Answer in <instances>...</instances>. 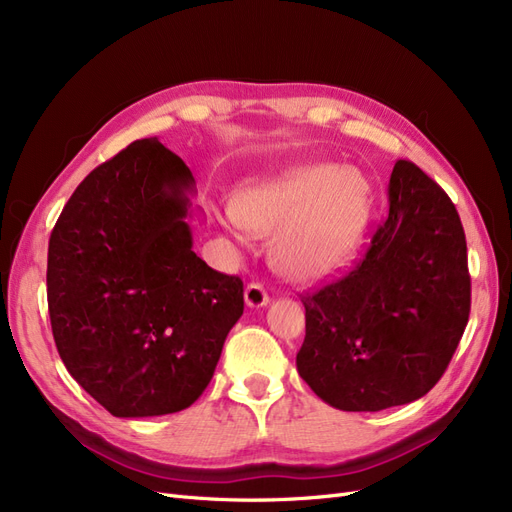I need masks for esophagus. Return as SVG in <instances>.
<instances>
[{
    "mask_svg": "<svg viewBox=\"0 0 512 512\" xmlns=\"http://www.w3.org/2000/svg\"><path fill=\"white\" fill-rule=\"evenodd\" d=\"M244 301H246V306L261 308V306L268 304L270 295H268L266 287L261 285V282H251V285H246V289H244Z\"/></svg>",
    "mask_w": 512,
    "mask_h": 512,
    "instance_id": "1",
    "label": "esophagus"
}]
</instances>
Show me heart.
<instances>
[{"label":"heart","mask_w":512,"mask_h":512,"mask_svg":"<svg viewBox=\"0 0 512 512\" xmlns=\"http://www.w3.org/2000/svg\"><path fill=\"white\" fill-rule=\"evenodd\" d=\"M232 215L244 230L274 232L272 259L291 280H320L356 253L371 217V185L358 170L310 164L253 181Z\"/></svg>","instance_id":"b5f03b06"}]
</instances>
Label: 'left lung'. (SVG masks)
Listing matches in <instances>:
<instances>
[{
	"label": "left lung",
	"instance_id": "8db88e82",
	"mask_svg": "<svg viewBox=\"0 0 512 512\" xmlns=\"http://www.w3.org/2000/svg\"><path fill=\"white\" fill-rule=\"evenodd\" d=\"M388 204L352 270L301 295L306 339L297 371L342 411L422 399L468 323V253L456 206L409 160L392 168Z\"/></svg>",
	"mask_w": 512,
	"mask_h": 512
}]
</instances>
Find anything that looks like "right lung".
<instances>
[{"mask_svg":"<svg viewBox=\"0 0 512 512\" xmlns=\"http://www.w3.org/2000/svg\"><path fill=\"white\" fill-rule=\"evenodd\" d=\"M192 170L156 137L78 185L48 244V312L67 371L116 418L187 409L211 382L244 287L192 251Z\"/></svg>","mask_w":512,"mask_h":512,"instance_id":"1","label":"right lung"}]
</instances>
